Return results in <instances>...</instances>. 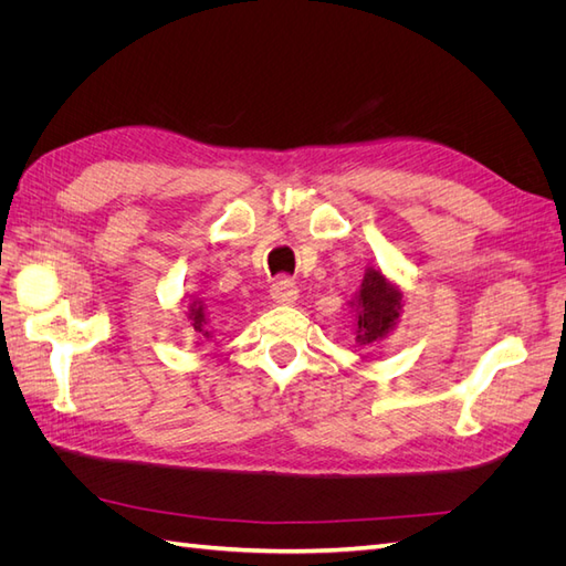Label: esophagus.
<instances>
[{
  "mask_svg": "<svg viewBox=\"0 0 566 566\" xmlns=\"http://www.w3.org/2000/svg\"><path fill=\"white\" fill-rule=\"evenodd\" d=\"M271 300L276 302V304H285V306L295 304L297 302V285H295V281L279 279L276 283L271 285Z\"/></svg>",
  "mask_w": 566,
  "mask_h": 566,
  "instance_id": "esophagus-1",
  "label": "esophagus"
}]
</instances>
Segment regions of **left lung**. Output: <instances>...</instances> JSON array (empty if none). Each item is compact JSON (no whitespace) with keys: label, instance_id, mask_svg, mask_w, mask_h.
<instances>
[{"label":"left lung","instance_id":"1","mask_svg":"<svg viewBox=\"0 0 566 566\" xmlns=\"http://www.w3.org/2000/svg\"><path fill=\"white\" fill-rule=\"evenodd\" d=\"M349 306L356 314V342L373 347L397 328L403 310V293L380 269L368 266L361 290Z\"/></svg>","mask_w":566,"mask_h":566}]
</instances>
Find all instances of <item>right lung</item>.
I'll return each mask as SVG.
<instances>
[{
  "mask_svg": "<svg viewBox=\"0 0 566 566\" xmlns=\"http://www.w3.org/2000/svg\"><path fill=\"white\" fill-rule=\"evenodd\" d=\"M208 306H205L200 300H193L191 304H188V323H191V328L196 331V333H200L202 337H212L210 335V331L205 328V325H208Z\"/></svg>",
  "mask_w": 566,
  "mask_h": 566,
  "instance_id": "add662e5",
  "label": "right lung"
}]
</instances>
